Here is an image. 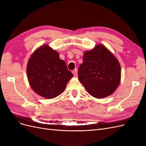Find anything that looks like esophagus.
Returning a JSON list of instances; mask_svg holds the SVG:
<instances>
[{
  "mask_svg": "<svg viewBox=\"0 0 146 146\" xmlns=\"http://www.w3.org/2000/svg\"><path fill=\"white\" fill-rule=\"evenodd\" d=\"M72 73L74 75H76L77 73V69H75L74 70H72Z\"/></svg>",
  "mask_w": 146,
  "mask_h": 146,
  "instance_id": "1",
  "label": "esophagus"
}]
</instances>
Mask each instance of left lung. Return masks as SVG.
<instances>
[{
  "instance_id": "obj_1",
  "label": "left lung",
  "mask_w": 146,
  "mask_h": 146,
  "mask_svg": "<svg viewBox=\"0 0 146 146\" xmlns=\"http://www.w3.org/2000/svg\"><path fill=\"white\" fill-rule=\"evenodd\" d=\"M121 73L117 60L100 44L85 52L78 71L79 81L90 95L98 99L113 93L120 83Z\"/></svg>"
}]
</instances>
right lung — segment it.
Instances as JSON below:
<instances>
[{
    "label": "right lung",
    "mask_w": 146,
    "mask_h": 146,
    "mask_svg": "<svg viewBox=\"0 0 146 146\" xmlns=\"http://www.w3.org/2000/svg\"><path fill=\"white\" fill-rule=\"evenodd\" d=\"M27 72L33 91L44 98L52 99L64 91L73 76L59 54L47 45L35 51L27 64Z\"/></svg>",
    "instance_id": "1"
}]
</instances>
